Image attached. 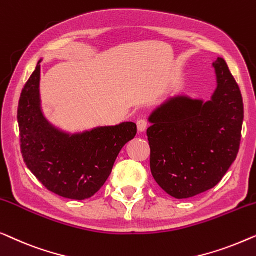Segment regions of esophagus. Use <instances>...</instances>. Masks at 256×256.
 Instances as JSON below:
<instances>
[{
	"instance_id": "34e87169",
	"label": "esophagus",
	"mask_w": 256,
	"mask_h": 256,
	"mask_svg": "<svg viewBox=\"0 0 256 256\" xmlns=\"http://www.w3.org/2000/svg\"><path fill=\"white\" fill-rule=\"evenodd\" d=\"M136 126H138L139 132H144V131H146L147 126H148V123H147L146 120H139L138 122H136Z\"/></svg>"
}]
</instances>
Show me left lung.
Returning a JSON list of instances; mask_svg holds the SVG:
<instances>
[{"instance_id":"1","label":"left lung","mask_w":256,"mask_h":256,"mask_svg":"<svg viewBox=\"0 0 256 256\" xmlns=\"http://www.w3.org/2000/svg\"><path fill=\"white\" fill-rule=\"evenodd\" d=\"M218 87L206 103L186 96L150 114V172L175 198H190L218 184L236 159L244 122L239 86L225 60L214 64Z\"/></svg>"}]
</instances>
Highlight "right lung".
Wrapping results in <instances>:
<instances>
[{
    "mask_svg": "<svg viewBox=\"0 0 256 256\" xmlns=\"http://www.w3.org/2000/svg\"><path fill=\"white\" fill-rule=\"evenodd\" d=\"M40 61L25 84L17 111L24 162L50 192L84 200L102 188L124 145L136 134L134 123L97 128L70 136L50 125L39 98Z\"/></svg>",
    "mask_w": 256,
    "mask_h": 256,
    "instance_id": "1",
    "label": "right lung"
}]
</instances>
